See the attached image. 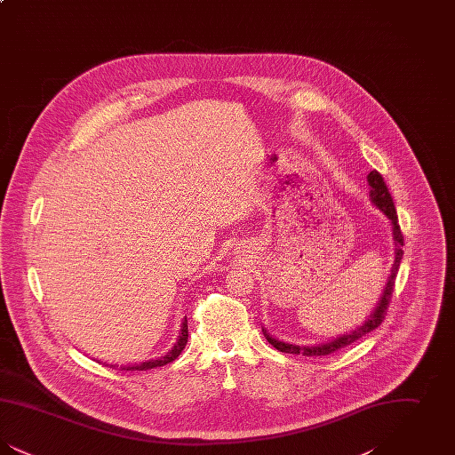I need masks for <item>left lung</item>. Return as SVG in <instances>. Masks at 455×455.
Segmentation results:
<instances>
[{
    "label": "left lung",
    "mask_w": 455,
    "mask_h": 455,
    "mask_svg": "<svg viewBox=\"0 0 455 455\" xmlns=\"http://www.w3.org/2000/svg\"><path fill=\"white\" fill-rule=\"evenodd\" d=\"M368 186H370V201L375 208H379L392 225V238H394V260H392V267H390V275L387 276V283L384 286V291L379 299V302L375 305L373 312L368 315L367 319L351 329L349 332L345 334H339L338 338L334 339H329L324 343H317V345H295V343H286L282 341L275 336H271L264 327H262V332H264V338L267 339L269 345L280 349L283 353H291V355H303V356H325V355H331L341 347H347L355 341H358L360 338L367 336L368 332H371L373 329H377L379 325L382 324L384 317H386V312H387V307H389L390 295H392V290H394V282H395V276H397V271H399V266H401V259H403V245H404V237L401 234V227L397 223V213H395V208H394V201H392V196H390L389 189L382 179V175L377 172V171H371L367 175Z\"/></svg>",
    "instance_id": "1"
}]
</instances>
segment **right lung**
<instances>
[{
  "label": "right lung",
  "instance_id": "1",
  "mask_svg": "<svg viewBox=\"0 0 455 455\" xmlns=\"http://www.w3.org/2000/svg\"><path fill=\"white\" fill-rule=\"evenodd\" d=\"M188 345V317L182 319V324H180V331H179V336H177V341L173 343V347L162 356H156V358H150V360H143L140 363H130V365H121L123 370H150V368L164 367L167 363L173 362L180 353L182 349ZM100 363V360H97ZM106 363V362H104ZM110 367L114 368L116 365L110 363ZM119 367V365H117Z\"/></svg>",
  "mask_w": 455,
  "mask_h": 455
}]
</instances>
